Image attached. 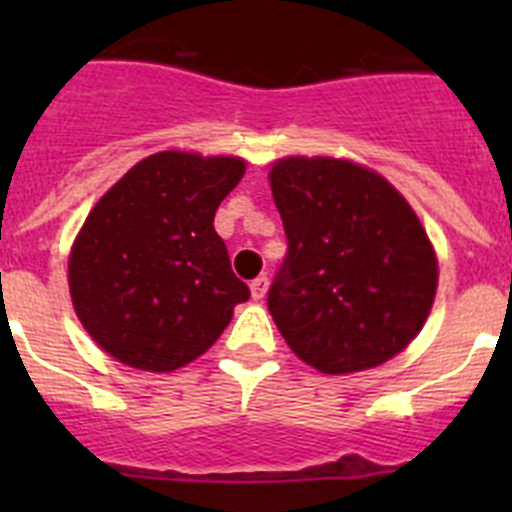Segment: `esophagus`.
I'll list each match as a JSON object with an SVG mask.
<instances>
[{"mask_svg": "<svg viewBox=\"0 0 512 512\" xmlns=\"http://www.w3.org/2000/svg\"><path fill=\"white\" fill-rule=\"evenodd\" d=\"M266 289H269V277H264V274H261V277L253 279V282H251V295H253V300H264Z\"/></svg>", "mask_w": 512, "mask_h": 512, "instance_id": "esophagus-1", "label": "esophagus"}]
</instances>
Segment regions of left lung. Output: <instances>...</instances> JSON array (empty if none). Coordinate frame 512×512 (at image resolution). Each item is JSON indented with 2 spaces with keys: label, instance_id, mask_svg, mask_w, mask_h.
I'll return each mask as SVG.
<instances>
[{
  "label": "left lung",
  "instance_id": "obj_1",
  "mask_svg": "<svg viewBox=\"0 0 512 512\" xmlns=\"http://www.w3.org/2000/svg\"><path fill=\"white\" fill-rule=\"evenodd\" d=\"M269 179L287 253L266 302L289 348L325 374L400 354L438 284L418 215L382 176L338 158H282Z\"/></svg>",
  "mask_w": 512,
  "mask_h": 512
}]
</instances>
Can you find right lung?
I'll list each match as a JSON object with an SVG mask.
<instances>
[{
  "label": "right lung",
  "instance_id": "1",
  "mask_svg": "<svg viewBox=\"0 0 512 512\" xmlns=\"http://www.w3.org/2000/svg\"><path fill=\"white\" fill-rule=\"evenodd\" d=\"M243 171L241 158L153 153L89 212L69 287L81 325L107 354L146 372L179 369L251 297L212 225Z\"/></svg>",
  "mask_w": 512,
  "mask_h": 512
}]
</instances>
